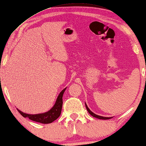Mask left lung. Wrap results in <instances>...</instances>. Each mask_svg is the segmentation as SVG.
Masks as SVG:
<instances>
[{"label": "left lung", "mask_w": 146, "mask_h": 146, "mask_svg": "<svg viewBox=\"0 0 146 146\" xmlns=\"http://www.w3.org/2000/svg\"><path fill=\"white\" fill-rule=\"evenodd\" d=\"M86 107L87 108V110L88 111V112L89 113V114H91V115L93 116V117H96V118H98V119H111L112 117H102V116H100V115H96L95 113H94L93 112H92L90 110H89V108H88V106H87L86 103Z\"/></svg>", "instance_id": "obj_1"}]
</instances>
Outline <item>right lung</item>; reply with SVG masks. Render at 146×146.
I'll return each mask as SVG.
<instances>
[{
	"instance_id": "right-lung-1",
	"label": "right lung",
	"mask_w": 146,
	"mask_h": 146,
	"mask_svg": "<svg viewBox=\"0 0 146 146\" xmlns=\"http://www.w3.org/2000/svg\"><path fill=\"white\" fill-rule=\"evenodd\" d=\"M66 88H64L60 93L56 100L55 104L53 106L52 108L50 110L48 111L45 112L43 113L38 114H27L23 113L17 109L19 113L24 117H28L29 119L34 121L36 122L43 123V124H48L54 121L55 120L59 117L61 113L62 106V96H63L64 92L65 91Z\"/></svg>"
}]
</instances>
